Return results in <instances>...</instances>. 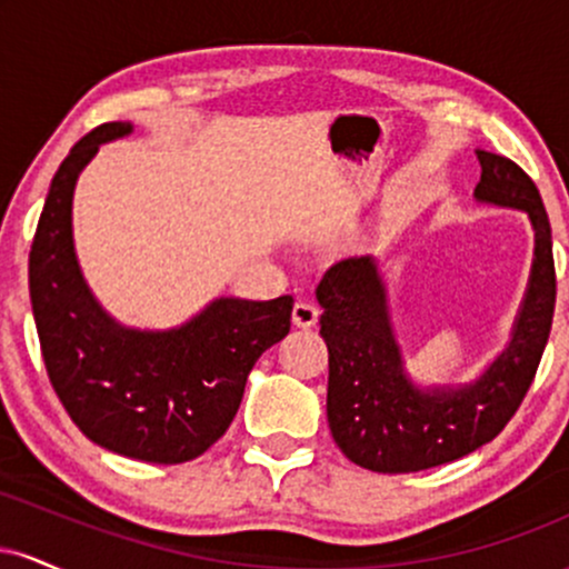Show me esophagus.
<instances>
[{
    "mask_svg": "<svg viewBox=\"0 0 569 569\" xmlns=\"http://www.w3.org/2000/svg\"><path fill=\"white\" fill-rule=\"evenodd\" d=\"M318 316H321V310H318L316 305L297 302V305H293L291 321H293V326H297V329H310V326L318 323Z\"/></svg>",
    "mask_w": 569,
    "mask_h": 569,
    "instance_id": "34e87169",
    "label": "esophagus"
}]
</instances>
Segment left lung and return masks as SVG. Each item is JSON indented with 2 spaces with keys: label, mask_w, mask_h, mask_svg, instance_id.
<instances>
[{
  "label": "left lung",
  "mask_w": 569,
  "mask_h": 569,
  "mask_svg": "<svg viewBox=\"0 0 569 569\" xmlns=\"http://www.w3.org/2000/svg\"><path fill=\"white\" fill-rule=\"evenodd\" d=\"M479 202L519 208L532 221L535 259L511 342L473 382L417 388L390 323L388 289L375 257L331 264L318 283L329 348L326 415L337 447L377 473H411L460 460L492 441L525 401L551 335L557 305L551 224L535 181L502 154L476 149Z\"/></svg>",
  "instance_id": "left-lung-1"
}]
</instances>
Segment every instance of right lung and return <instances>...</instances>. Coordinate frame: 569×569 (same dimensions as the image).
<instances>
[{"instance_id":"obj_1","label":"right lung","mask_w":569,"mask_h":569,"mask_svg":"<svg viewBox=\"0 0 569 569\" xmlns=\"http://www.w3.org/2000/svg\"><path fill=\"white\" fill-rule=\"evenodd\" d=\"M130 122H103L71 147L39 217L29 291L44 367L74 426L98 447L143 462L194 460L238 415L248 371L291 329L293 299L219 297L166 331L117 323L84 283L71 198L98 147Z\"/></svg>"}]
</instances>
